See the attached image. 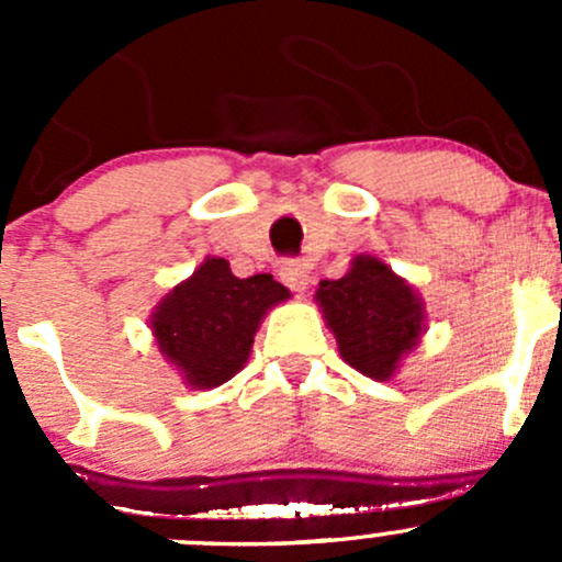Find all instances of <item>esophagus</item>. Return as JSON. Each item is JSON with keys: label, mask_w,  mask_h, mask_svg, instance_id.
<instances>
[{"label": "esophagus", "mask_w": 562, "mask_h": 562, "mask_svg": "<svg viewBox=\"0 0 562 562\" xmlns=\"http://www.w3.org/2000/svg\"><path fill=\"white\" fill-rule=\"evenodd\" d=\"M280 280L285 282L291 291L302 293L304 288L310 285V271H307V263H302V260H285V263L280 266Z\"/></svg>", "instance_id": "esophagus-1"}]
</instances>
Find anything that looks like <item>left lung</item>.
Listing matches in <instances>:
<instances>
[{
  "label": "left lung",
  "instance_id": "obj_1",
  "mask_svg": "<svg viewBox=\"0 0 562 562\" xmlns=\"http://www.w3.org/2000/svg\"><path fill=\"white\" fill-rule=\"evenodd\" d=\"M315 302L339 356L372 381H391L424 331V302L375 255H356L348 274L323 280Z\"/></svg>",
  "mask_w": 562,
  "mask_h": 562
}]
</instances>
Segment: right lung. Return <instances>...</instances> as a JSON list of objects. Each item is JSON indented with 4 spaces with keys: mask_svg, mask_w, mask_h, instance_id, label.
I'll return each instance as SVG.
<instances>
[{
    "mask_svg": "<svg viewBox=\"0 0 562 562\" xmlns=\"http://www.w3.org/2000/svg\"><path fill=\"white\" fill-rule=\"evenodd\" d=\"M285 299L271 274L239 280L228 260L209 255L157 304L151 334L187 386L217 389L247 364L260 321Z\"/></svg>",
    "mask_w": 562,
    "mask_h": 562,
    "instance_id": "obj_1",
    "label": "right lung"
}]
</instances>
